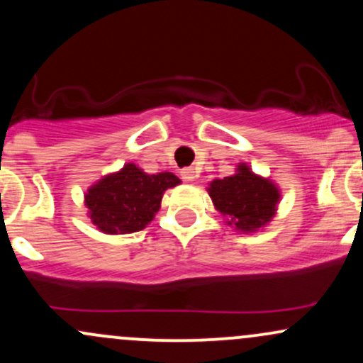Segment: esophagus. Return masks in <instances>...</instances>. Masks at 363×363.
Returning <instances> with one entry per match:
<instances>
[{
  "label": "esophagus",
  "mask_w": 363,
  "mask_h": 363,
  "mask_svg": "<svg viewBox=\"0 0 363 363\" xmlns=\"http://www.w3.org/2000/svg\"><path fill=\"white\" fill-rule=\"evenodd\" d=\"M181 176H182V179H184V181L191 182V181H194L196 170L193 167H186V169L181 170Z\"/></svg>",
  "instance_id": "obj_1"
}]
</instances>
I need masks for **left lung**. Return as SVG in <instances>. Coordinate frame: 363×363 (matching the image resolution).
<instances>
[{"label":"left lung","instance_id":"8db88e82","mask_svg":"<svg viewBox=\"0 0 363 363\" xmlns=\"http://www.w3.org/2000/svg\"><path fill=\"white\" fill-rule=\"evenodd\" d=\"M206 191L225 223L242 234L264 228L277 215L281 199L280 187L254 172L245 162L237 165L232 176L208 182Z\"/></svg>","mask_w":363,"mask_h":363}]
</instances>
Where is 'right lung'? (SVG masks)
<instances>
[{
	"label": "right lung",
	"instance_id": "right-lung-1",
	"mask_svg": "<svg viewBox=\"0 0 363 363\" xmlns=\"http://www.w3.org/2000/svg\"><path fill=\"white\" fill-rule=\"evenodd\" d=\"M181 184L172 172L147 174L133 162L99 179L85 193L86 215L109 235L143 230L160 210L164 193Z\"/></svg>",
	"mask_w": 363,
	"mask_h": 363
}]
</instances>
